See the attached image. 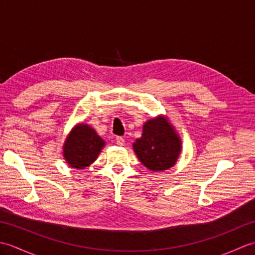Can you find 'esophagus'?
Returning <instances> with one entry per match:
<instances>
[{"mask_svg": "<svg viewBox=\"0 0 255 255\" xmlns=\"http://www.w3.org/2000/svg\"><path fill=\"white\" fill-rule=\"evenodd\" d=\"M116 143H117L118 145H124V144H125V138H124V137H121V136L116 137Z\"/></svg>", "mask_w": 255, "mask_h": 255, "instance_id": "esophagus-1", "label": "esophagus"}]
</instances>
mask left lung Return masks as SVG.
<instances>
[{
  "label": "left lung",
  "instance_id": "left-lung-1",
  "mask_svg": "<svg viewBox=\"0 0 255 255\" xmlns=\"http://www.w3.org/2000/svg\"><path fill=\"white\" fill-rule=\"evenodd\" d=\"M133 150L147 169L164 171L175 164L181 151V140L171 125L159 117L143 125L142 137L133 143Z\"/></svg>",
  "mask_w": 255,
  "mask_h": 255
}]
</instances>
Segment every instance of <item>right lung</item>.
<instances>
[{"mask_svg": "<svg viewBox=\"0 0 255 255\" xmlns=\"http://www.w3.org/2000/svg\"><path fill=\"white\" fill-rule=\"evenodd\" d=\"M104 144V140L97 136L94 129L82 124L67 138L63 148L64 159L72 167L84 169L96 160Z\"/></svg>", "mask_w": 255, "mask_h": 255, "instance_id": "add662e5", "label": "right lung"}]
</instances>
